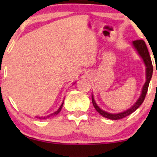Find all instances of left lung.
Instances as JSON below:
<instances>
[{
    "instance_id": "left-lung-1",
    "label": "left lung",
    "mask_w": 157,
    "mask_h": 157,
    "mask_svg": "<svg viewBox=\"0 0 157 157\" xmlns=\"http://www.w3.org/2000/svg\"><path fill=\"white\" fill-rule=\"evenodd\" d=\"M132 45L134 46V48L136 49V51L139 54V55L141 57V58L143 60L144 63H145V77H146V80H145V84L143 85V87L142 89L141 94H140V97L138 98V100L135 102V103L131 107L125 111H122V112L117 113H109L107 111H103L97 105V104L95 102L94 98V95H91V99H92V103L94 107L95 108V109L97 110V111L100 114H101L104 117L110 119V120H120L125 117L128 116L131 113L134 112L136 109L142 105V103L143 102L144 100H145V97L146 96V94L147 91V89H148L149 82H150L151 77H152L153 75V66H152V62H151V59L149 55L148 50L145 44V41L142 40H134L132 42Z\"/></svg>"
}]
</instances>
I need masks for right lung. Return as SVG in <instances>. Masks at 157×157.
<instances>
[{
    "label": "right lung",
    "mask_w": 157,
    "mask_h": 157,
    "mask_svg": "<svg viewBox=\"0 0 157 157\" xmlns=\"http://www.w3.org/2000/svg\"><path fill=\"white\" fill-rule=\"evenodd\" d=\"M63 103L61 104V105L60 106V108H59L57 110V111H55V112L51 113V114L49 115H47V116H45V117H36V118H38L40 120H46V119L49 118L50 117H52V116H55V115L58 114L59 113H60V111H61V109H62V107H63Z\"/></svg>",
    "instance_id": "add662e5"
}]
</instances>
